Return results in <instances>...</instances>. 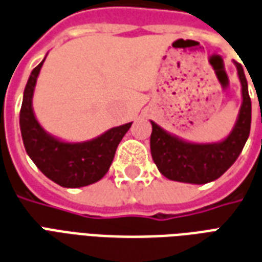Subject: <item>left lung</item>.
I'll return each mask as SVG.
<instances>
[{"label":"left lung","instance_id":"left-lung-1","mask_svg":"<svg viewBox=\"0 0 262 262\" xmlns=\"http://www.w3.org/2000/svg\"><path fill=\"white\" fill-rule=\"evenodd\" d=\"M233 62L242 85V106L226 138L208 144L190 142L150 121V154L155 165L166 179L190 184H207L219 179L242 154L251 127V100L243 67L236 61Z\"/></svg>","mask_w":262,"mask_h":262}]
</instances>
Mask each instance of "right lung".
I'll list each match as a JSON object with an SVG mask.
<instances>
[{
  "label": "right lung",
  "instance_id": "add662e5",
  "mask_svg": "<svg viewBox=\"0 0 262 262\" xmlns=\"http://www.w3.org/2000/svg\"><path fill=\"white\" fill-rule=\"evenodd\" d=\"M46 57L32 71L25 86L19 114L25 149L37 169L58 186L66 188L89 186L107 173L118 144L133 123L113 127L96 138L82 142H68L47 133L33 112L34 88Z\"/></svg>",
  "mask_w": 262,
  "mask_h": 262
}]
</instances>
